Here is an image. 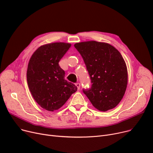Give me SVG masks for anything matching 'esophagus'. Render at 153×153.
Returning <instances> with one entry per match:
<instances>
[{
	"mask_svg": "<svg viewBox=\"0 0 153 153\" xmlns=\"http://www.w3.org/2000/svg\"><path fill=\"white\" fill-rule=\"evenodd\" d=\"M76 85L77 87V89L79 90V89H80V87H81V84H80V83L77 82V83L76 84Z\"/></svg>",
	"mask_w": 153,
	"mask_h": 153,
	"instance_id": "1",
	"label": "esophagus"
}]
</instances>
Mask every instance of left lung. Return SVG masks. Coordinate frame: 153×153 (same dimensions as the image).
I'll list each match as a JSON object with an SVG mask.
<instances>
[{
	"mask_svg": "<svg viewBox=\"0 0 153 153\" xmlns=\"http://www.w3.org/2000/svg\"><path fill=\"white\" fill-rule=\"evenodd\" d=\"M81 54L89 74L92 85L83 89L92 105L105 111L122 100L128 83L126 63L120 53L110 44L95 41L74 45Z\"/></svg>",
	"mask_w": 153,
	"mask_h": 153,
	"instance_id": "left-lung-1",
	"label": "left lung"
}]
</instances>
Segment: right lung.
Segmentation results:
<instances>
[{
  "instance_id": "obj_1",
  "label": "right lung",
  "mask_w": 153,
  "mask_h": 153,
  "mask_svg": "<svg viewBox=\"0 0 153 153\" xmlns=\"http://www.w3.org/2000/svg\"><path fill=\"white\" fill-rule=\"evenodd\" d=\"M71 46L62 42L41 46L29 61L27 72L29 89L38 105L48 111L60 108L77 91V87L64 79L65 72L59 65Z\"/></svg>"
}]
</instances>
